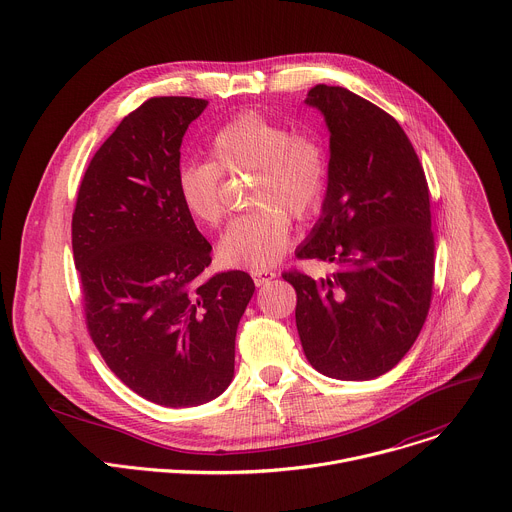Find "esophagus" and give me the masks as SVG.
<instances>
[{
  "mask_svg": "<svg viewBox=\"0 0 512 512\" xmlns=\"http://www.w3.org/2000/svg\"><path fill=\"white\" fill-rule=\"evenodd\" d=\"M252 278H254V284H256V286H264V284H268L272 278H276V272H274V270L260 268V270H252Z\"/></svg>",
  "mask_w": 512,
  "mask_h": 512,
  "instance_id": "34e87169",
  "label": "esophagus"
}]
</instances>
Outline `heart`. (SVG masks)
<instances>
[{
	"label": "heart",
	"mask_w": 512,
	"mask_h": 512,
	"mask_svg": "<svg viewBox=\"0 0 512 512\" xmlns=\"http://www.w3.org/2000/svg\"><path fill=\"white\" fill-rule=\"evenodd\" d=\"M244 174L256 178L250 204L258 210L228 226L220 256L228 264L260 270L286 252L290 216L306 220L322 206L330 180L328 150L314 132L244 112L218 130L210 162H190L178 170V198L194 220L214 228L226 218L222 176Z\"/></svg>",
	"instance_id": "heart-1"
}]
</instances>
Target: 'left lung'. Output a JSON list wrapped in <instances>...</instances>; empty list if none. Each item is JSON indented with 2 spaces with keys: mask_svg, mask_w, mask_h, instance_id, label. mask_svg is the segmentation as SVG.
I'll list each match as a JSON object with an SVG mask.
<instances>
[{
  "mask_svg": "<svg viewBox=\"0 0 512 512\" xmlns=\"http://www.w3.org/2000/svg\"><path fill=\"white\" fill-rule=\"evenodd\" d=\"M330 130L322 216L300 260L336 264L326 278L282 274L296 290V328L308 362L338 380H372L418 338L434 290L430 192L400 124L338 86L308 92Z\"/></svg>",
  "mask_w": 512,
  "mask_h": 512,
  "instance_id": "obj_1",
  "label": "left lung"
}]
</instances>
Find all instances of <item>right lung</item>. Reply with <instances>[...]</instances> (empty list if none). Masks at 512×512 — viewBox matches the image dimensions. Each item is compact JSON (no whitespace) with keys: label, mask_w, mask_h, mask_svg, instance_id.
I'll list each match as a JSON object with an SVG mask.
<instances>
[{"label":"right lung","mask_w":512,"mask_h":512,"mask_svg":"<svg viewBox=\"0 0 512 512\" xmlns=\"http://www.w3.org/2000/svg\"><path fill=\"white\" fill-rule=\"evenodd\" d=\"M208 106L150 98L94 154L72 216L88 332L142 398L188 408L234 376L238 322L254 294L242 270L206 276L210 242L178 198L180 146Z\"/></svg>","instance_id":"obj_1"}]
</instances>
